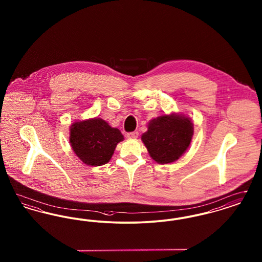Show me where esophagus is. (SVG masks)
I'll return each instance as SVG.
<instances>
[{"label":"esophagus","instance_id":"1","mask_svg":"<svg viewBox=\"0 0 262 262\" xmlns=\"http://www.w3.org/2000/svg\"><path fill=\"white\" fill-rule=\"evenodd\" d=\"M138 137V133L137 132H132V133H128L127 135H126V137L128 138V139H136Z\"/></svg>","mask_w":262,"mask_h":262}]
</instances>
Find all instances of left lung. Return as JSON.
<instances>
[{
  "instance_id": "8db88e82",
  "label": "left lung",
  "mask_w": 262,
  "mask_h": 262,
  "mask_svg": "<svg viewBox=\"0 0 262 262\" xmlns=\"http://www.w3.org/2000/svg\"><path fill=\"white\" fill-rule=\"evenodd\" d=\"M192 136L190 119L182 114H171L151 120L141 140L154 161L168 164L177 161L187 151Z\"/></svg>"
}]
</instances>
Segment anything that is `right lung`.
I'll return each mask as SVG.
<instances>
[{"label": "right lung", "mask_w": 262, "mask_h": 262, "mask_svg": "<svg viewBox=\"0 0 262 262\" xmlns=\"http://www.w3.org/2000/svg\"><path fill=\"white\" fill-rule=\"evenodd\" d=\"M124 140L120 129L100 118L75 122L70 128V143L76 156L89 166L109 162L119 142Z\"/></svg>", "instance_id": "obj_1"}]
</instances>
